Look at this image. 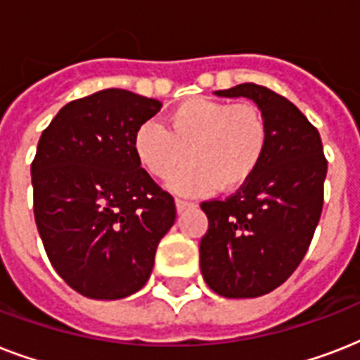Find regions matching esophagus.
I'll return each mask as SVG.
<instances>
[{
    "label": "esophagus",
    "instance_id": "obj_1",
    "mask_svg": "<svg viewBox=\"0 0 360 360\" xmlns=\"http://www.w3.org/2000/svg\"><path fill=\"white\" fill-rule=\"evenodd\" d=\"M175 207H177V213H183L185 209L194 207V203L186 202V200H181V198H177V200H175Z\"/></svg>",
    "mask_w": 360,
    "mask_h": 360
}]
</instances>
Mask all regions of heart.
I'll return each instance as SVG.
<instances>
[{
  "mask_svg": "<svg viewBox=\"0 0 360 360\" xmlns=\"http://www.w3.org/2000/svg\"><path fill=\"white\" fill-rule=\"evenodd\" d=\"M166 123L168 129L153 120L141 123L132 146L157 179H168L188 157L169 183L181 194L237 191L256 175L267 153V120L252 103L186 98L169 110Z\"/></svg>",
  "mask_w": 360,
  "mask_h": 360,
  "instance_id": "1",
  "label": "heart"
}]
</instances>
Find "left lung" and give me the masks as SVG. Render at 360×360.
I'll list each match as a JSON object with an SVG mask.
<instances>
[{
    "instance_id": "left-lung-1",
    "label": "left lung",
    "mask_w": 360,
    "mask_h": 360,
    "mask_svg": "<svg viewBox=\"0 0 360 360\" xmlns=\"http://www.w3.org/2000/svg\"><path fill=\"white\" fill-rule=\"evenodd\" d=\"M217 95L252 98L269 127L256 175L226 200L202 202L203 280L219 295L250 299L284 284L307 254L323 209L327 158L318 129L278 93L239 84Z\"/></svg>"
}]
</instances>
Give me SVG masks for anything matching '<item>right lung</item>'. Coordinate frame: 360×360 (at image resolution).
Segmentation results:
<instances>
[{"label":"right lung","mask_w":360,"mask_h":360,"mask_svg":"<svg viewBox=\"0 0 360 360\" xmlns=\"http://www.w3.org/2000/svg\"><path fill=\"white\" fill-rule=\"evenodd\" d=\"M162 104L103 89L65 104L31 162L33 213L52 267L89 299H123L151 276L175 202L140 166L134 132Z\"/></svg>","instance_id":"add662e5"}]
</instances>
